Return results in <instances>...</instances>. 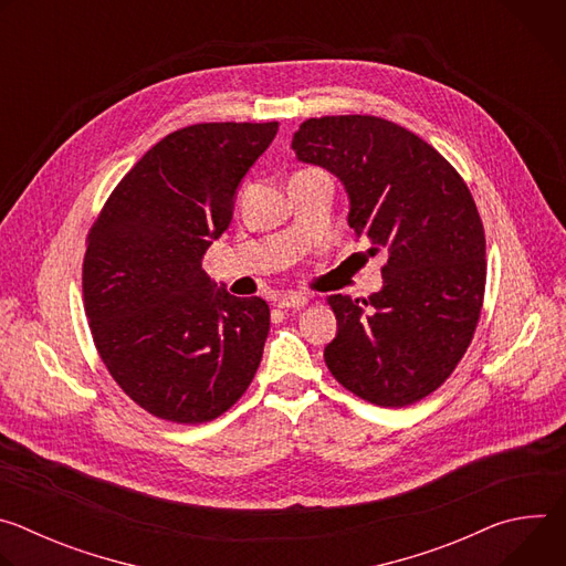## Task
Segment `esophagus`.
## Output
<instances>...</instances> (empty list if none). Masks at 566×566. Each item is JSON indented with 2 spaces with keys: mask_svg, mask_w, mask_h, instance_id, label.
<instances>
[{
  "mask_svg": "<svg viewBox=\"0 0 566 566\" xmlns=\"http://www.w3.org/2000/svg\"><path fill=\"white\" fill-rule=\"evenodd\" d=\"M306 295H297V293H289V295H282L277 300V306L280 308H302L306 304Z\"/></svg>",
  "mask_w": 566,
  "mask_h": 566,
  "instance_id": "esophagus-1",
  "label": "esophagus"
}]
</instances>
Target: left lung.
Returning a JSON list of instances; mask_svg holds the SVG:
<instances>
[{
  "label": "left lung",
  "mask_w": 566,
  "mask_h": 566,
  "mask_svg": "<svg viewBox=\"0 0 566 566\" xmlns=\"http://www.w3.org/2000/svg\"><path fill=\"white\" fill-rule=\"evenodd\" d=\"M291 147L343 181L349 226L387 255L378 293L327 297L338 334L325 363L374 406H412L448 380L476 329L486 237L474 199L430 143L378 116L308 118Z\"/></svg>",
  "instance_id": "left-lung-1"
}]
</instances>
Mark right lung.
<instances>
[{
  "label": "right lung",
  "mask_w": 566,
  "mask_h": 566,
  "mask_svg": "<svg viewBox=\"0 0 566 566\" xmlns=\"http://www.w3.org/2000/svg\"><path fill=\"white\" fill-rule=\"evenodd\" d=\"M277 123H199L143 154L87 234L83 297L94 345L120 389L156 419L221 417L260 367L262 297H234L201 269L230 223L237 186Z\"/></svg>",
  "instance_id": "right-lung-1"
}]
</instances>
